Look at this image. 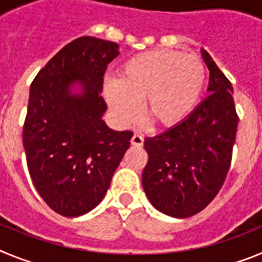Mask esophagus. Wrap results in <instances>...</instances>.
Masks as SVG:
<instances>
[{"label": "esophagus", "instance_id": "esophagus-1", "mask_svg": "<svg viewBox=\"0 0 262 262\" xmlns=\"http://www.w3.org/2000/svg\"><path fill=\"white\" fill-rule=\"evenodd\" d=\"M131 144L135 145V147H143L144 144V138L142 135H139V134H135L131 139Z\"/></svg>", "mask_w": 262, "mask_h": 262}]
</instances>
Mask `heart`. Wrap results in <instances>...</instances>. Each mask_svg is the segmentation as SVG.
Masks as SVG:
<instances>
[{
    "label": "heart",
    "mask_w": 262,
    "mask_h": 262,
    "mask_svg": "<svg viewBox=\"0 0 262 262\" xmlns=\"http://www.w3.org/2000/svg\"><path fill=\"white\" fill-rule=\"evenodd\" d=\"M206 85L202 60L178 51L140 53L122 64L117 81L105 85V98L120 123L138 118L143 101L145 119L159 128L184 123L200 103Z\"/></svg>",
    "instance_id": "heart-1"
}]
</instances>
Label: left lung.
<instances>
[{
  "label": "left lung",
  "mask_w": 262,
  "mask_h": 262,
  "mask_svg": "<svg viewBox=\"0 0 262 262\" xmlns=\"http://www.w3.org/2000/svg\"><path fill=\"white\" fill-rule=\"evenodd\" d=\"M201 52L210 71V96L184 123L144 140L145 195L155 209L178 219L202 211L219 193L230 169L239 123L232 85L210 53Z\"/></svg>",
  "instance_id": "obj_1"
}]
</instances>
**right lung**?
<instances>
[{"mask_svg":"<svg viewBox=\"0 0 262 262\" xmlns=\"http://www.w3.org/2000/svg\"><path fill=\"white\" fill-rule=\"evenodd\" d=\"M119 45L82 36L62 47L30 88L23 126L27 166L39 195L62 216L99 205L129 148L131 131H114L102 119L107 64Z\"/></svg>","mask_w":262,"mask_h":262,"instance_id":"add662e5","label":"right lung"}]
</instances>
